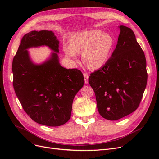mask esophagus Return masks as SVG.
Instances as JSON below:
<instances>
[{
  "mask_svg": "<svg viewBox=\"0 0 159 159\" xmlns=\"http://www.w3.org/2000/svg\"><path fill=\"white\" fill-rule=\"evenodd\" d=\"M84 81H85V84H88V74L86 73H84Z\"/></svg>",
  "mask_w": 159,
  "mask_h": 159,
  "instance_id": "34e87169",
  "label": "esophagus"
}]
</instances>
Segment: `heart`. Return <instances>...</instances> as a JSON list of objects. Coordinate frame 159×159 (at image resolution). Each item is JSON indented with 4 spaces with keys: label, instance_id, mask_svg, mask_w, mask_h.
I'll list each match as a JSON object with an SVG mask.
<instances>
[{
    "label": "heart",
    "instance_id": "obj_1",
    "mask_svg": "<svg viewBox=\"0 0 159 159\" xmlns=\"http://www.w3.org/2000/svg\"><path fill=\"white\" fill-rule=\"evenodd\" d=\"M114 46V39L101 30L79 32L70 39V44H64L67 57L76 59L77 53H82L84 63L92 70L101 68L107 61Z\"/></svg>",
    "mask_w": 159,
    "mask_h": 159
}]
</instances>
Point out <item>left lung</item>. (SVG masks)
<instances>
[{"instance_id": "8db88e82", "label": "left lung", "mask_w": 159, "mask_h": 159, "mask_svg": "<svg viewBox=\"0 0 159 159\" xmlns=\"http://www.w3.org/2000/svg\"><path fill=\"white\" fill-rule=\"evenodd\" d=\"M119 28L111 57L88 79L100 115L110 120H119L137 109L148 79L145 55L134 32L124 26Z\"/></svg>"}]
</instances>
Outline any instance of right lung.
I'll return each mask as SVG.
<instances>
[{"label": "right lung", "mask_w": 159, "mask_h": 159, "mask_svg": "<svg viewBox=\"0 0 159 159\" xmlns=\"http://www.w3.org/2000/svg\"><path fill=\"white\" fill-rule=\"evenodd\" d=\"M46 45L54 52L40 65L34 64L27 50ZM59 40L52 31H31L24 35L15 55L13 88L24 110L38 124L59 126L70 117L75 96L84 84L82 72L59 63Z\"/></svg>", "instance_id": "1"}]
</instances>
